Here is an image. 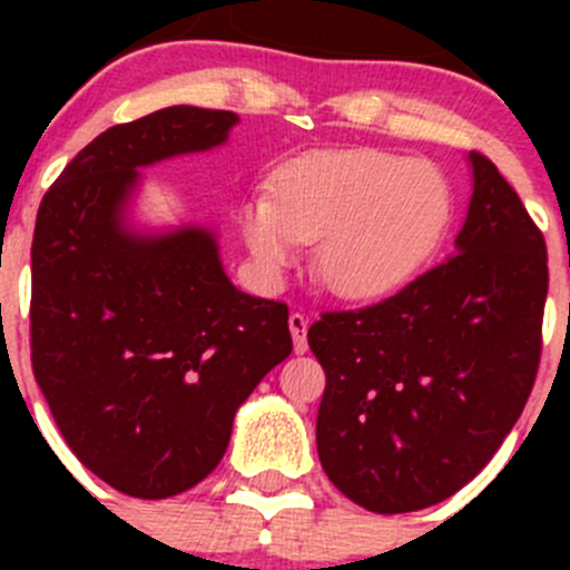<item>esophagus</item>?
<instances>
[{"label":"esophagus","instance_id":"esophagus-1","mask_svg":"<svg viewBox=\"0 0 570 570\" xmlns=\"http://www.w3.org/2000/svg\"><path fill=\"white\" fill-rule=\"evenodd\" d=\"M289 331H292V342H295V353L303 355L308 350V342H306L308 320L303 317L301 312H292L289 314Z\"/></svg>","mask_w":570,"mask_h":570}]
</instances>
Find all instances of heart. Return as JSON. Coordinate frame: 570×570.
Instances as JSON below:
<instances>
[{"label": "heart", "instance_id": "heart-1", "mask_svg": "<svg viewBox=\"0 0 570 570\" xmlns=\"http://www.w3.org/2000/svg\"><path fill=\"white\" fill-rule=\"evenodd\" d=\"M455 195L430 159L377 148H325L275 170L269 195L239 206L237 226L262 281L314 243V275L331 295L372 303L400 292L450 232Z\"/></svg>", "mask_w": 570, "mask_h": 570}]
</instances>
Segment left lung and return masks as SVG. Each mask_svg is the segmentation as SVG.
Wrapping results in <instances>:
<instances>
[{
	"mask_svg": "<svg viewBox=\"0 0 570 570\" xmlns=\"http://www.w3.org/2000/svg\"><path fill=\"white\" fill-rule=\"evenodd\" d=\"M455 256L361 312L308 327L325 370L317 452L372 513L430 508L474 480L519 422L540 361L549 267L515 189L469 154Z\"/></svg>",
	"mask_w": 570,
	"mask_h": 570,
	"instance_id": "1",
	"label": "left lung"
}]
</instances>
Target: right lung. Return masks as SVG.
Segmentation results:
<instances>
[{
  "mask_svg": "<svg viewBox=\"0 0 570 570\" xmlns=\"http://www.w3.org/2000/svg\"><path fill=\"white\" fill-rule=\"evenodd\" d=\"M237 124L176 105L112 126L40 200L32 372L73 455L126 497L212 474L239 405L292 353L289 308L228 281L215 228L131 223L142 168L226 146Z\"/></svg>",
  "mask_w": 570,
  "mask_h": 570,
  "instance_id": "right-lung-1",
  "label": "right lung"
}]
</instances>
